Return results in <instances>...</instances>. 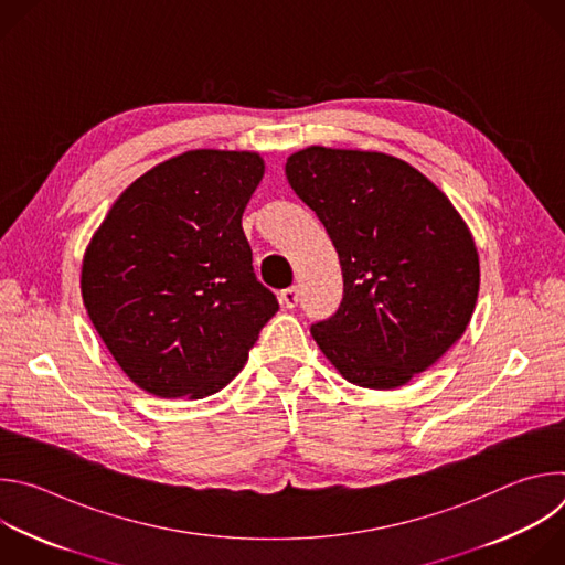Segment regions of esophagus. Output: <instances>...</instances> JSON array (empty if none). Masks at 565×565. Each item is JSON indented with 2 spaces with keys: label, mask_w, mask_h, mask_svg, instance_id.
<instances>
[{
  "label": "esophagus",
  "mask_w": 565,
  "mask_h": 565,
  "mask_svg": "<svg viewBox=\"0 0 565 565\" xmlns=\"http://www.w3.org/2000/svg\"><path fill=\"white\" fill-rule=\"evenodd\" d=\"M281 303H284L286 308H295V306L299 303V288L292 286V288L281 290Z\"/></svg>",
  "instance_id": "34e87169"
}]
</instances>
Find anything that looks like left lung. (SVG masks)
<instances>
[{
	"mask_svg": "<svg viewBox=\"0 0 565 565\" xmlns=\"http://www.w3.org/2000/svg\"><path fill=\"white\" fill-rule=\"evenodd\" d=\"M292 192L340 257V308L310 333L364 388H395L465 333L478 297V253L449 199L409 163L377 151L308 147L286 160Z\"/></svg>",
	"mask_w": 565,
	"mask_h": 565,
	"instance_id": "1",
	"label": "left lung"
}]
</instances>
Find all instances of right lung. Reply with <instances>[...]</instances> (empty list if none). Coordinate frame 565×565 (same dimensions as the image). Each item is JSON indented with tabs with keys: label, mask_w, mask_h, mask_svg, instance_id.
I'll list each match as a JSON object with an SVG mask.
<instances>
[{
	"label": "right lung",
	"mask_w": 565,
	"mask_h": 565,
	"mask_svg": "<svg viewBox=\"0 0 565 565\" xmlns=\"http://www.w3.org/2000/svg\"><path fill=\"white\" fill-rule=\"evenodd\" d=\"M262 177L264 160L250 151L181 153L134 181L94 234L85 308L147 393L221 391L279 310L241 227Z\"/></svg>",
	"instance_id": "obj_1"
}]
</instances>
